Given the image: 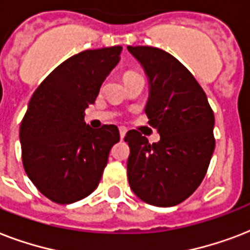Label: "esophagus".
Returning a JSON list of instances; mask_svg holds the SVG:
<instances>
[{"instance_id":"esophagus-1","label":"esophagus","mask_w":250,"mask_h":250,"mask_svg":"<svg viewBox=\"0 0 250 250\" xmlns=\"http://www.w3.org/2000/svg\"><path fill=\"white\" fill-rule=\"evenodd\" d=\"M119 133H121V139L123 140L125 136V133H127V128H125V127H119Z\"/></svg>"}]
</instances>
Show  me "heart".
Returning a JSON list of instances; mask_svg holds the SVG:
<instances>
[{
    "mask_svg": "<svg viewBox=\"0 0 250 250\" xmlns=\"http://www.w3.org/2000/svg\"><path fill=\"white\" fill-rule=\"evenodd\" d=\"M132 74H135V72H128V74H127V75H132Z\"/></svg>",
    "mask_w": 250,
    "mask_h": 250,
    "instance_id": "b5f03b06",
    "label": "heart"
}]
</instances>
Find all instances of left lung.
<instances>
[{
    "mask_svg": "<svg viewBox=\"0 0 250 250\" xmlns=\"http://www.w3.org/2000/svg\"><path fill=\"white\" fill-rule=\"evenodd\" d=\"M149 80L145 113L161 135L150 144L136 129L128 143V183L146 204L175 206L201 184L215 148L214 113L193 75L175 57L152 46H127Z\"/></svg>",
    "mask_w": 250,
    "mask_h": 250,
    "instance_id": "1",
    "label": "left lung"
}]
</instances>
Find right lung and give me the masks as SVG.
<instances>
[{"instance_id": "right-lung-1", "label": "right lung", "mask_w": 250, "mask_h": 250, "mask_svg": "<svg viewBox=\"0 0 250 250\" xmlns=\"http://www.w3.org/2000/svg\"><path fill=\"white\" fill-rule=\"evenodd\" d=\"M121 52L111 46L70 57L29 100L19 133L21 161L31 182L53 202L67 205L89 196L121 139L117 125L93 129L84 122V110L94 104Z\"/></svg>"}]
</instances>
